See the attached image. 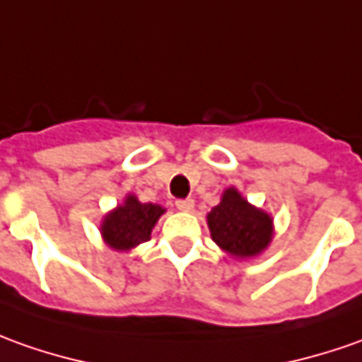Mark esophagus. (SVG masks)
Listing matches in <instances>:
<instances>
[{
  "label": "esophagus",
  "instance_id": "obj_1",
  "mask_svg": "<svg viewBox=\"0 0 362 362\" xmlns=\"http://www.w3.org/2000/svg\"><path fill=\"white\" fill-rule=\"evenodd\" d=\"M176 208L182 210V212H192L194 210V200L192 198H180V200H176Z\"/></svg>",
  "mask_w": 362,
  "mask_h": 362
}]
</instances>
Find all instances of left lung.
Returning a JSON list of instances; mask_svg holds the SVG:
<instances>
[{
    "instance_id": "left-lung-1",
    "label": "left lung",
    "mask_w": 362,
    "mask_h": 362,
    "mask_svg": "<svg viewBox=\"0 0 362 362\" xmlns=\"http://www.w3.org/2000/svg\"><path fill=\"white\" fill-rule=\"evenodd\" d=\"M214 242L238 257H252L272 242V218L250 206L238 192H223L222 202L208 214Z\"/></svg>"
}]
</instances>
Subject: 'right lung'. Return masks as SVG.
Listing matches in <instances>:
<instances>
[{
    "label": "right lung",
    "instance_id": "obj_1",
    "mask_svg": "<svg viewBox=\"0 0 362 362\" xmlns=\"http://www.w3.org/2000/svg\"><path fill=\"white\" fill-rule=\"evenodd\" d=\"M164 210L156 204H140L134 196L109 214L103 222V238L115 250H130L150 240V232Z\"/></svg>",
    "mask_w": 362,
    "mask_h": 362
}]
</instances>
